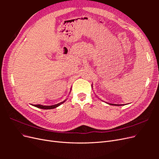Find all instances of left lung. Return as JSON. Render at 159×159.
I'll list each match as a JSON object with an SVG mask.
<instances>
[{
  "label": "left lung",
  "mask_w": 159,
  "mask_h": 159,
  "mask_svg": "<svg viewBox=\"0 0 159 159\" xmlns=\"http://www.w3.org/2000/svg\"><path fill=\"white\" fill-rule=\"evenodd\" d=\"M110 105H117V106H119V105H119V104H110Z\"/></svg>",
  "instance_id": "left-lung-1"
}]
</instances>
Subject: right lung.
<instances>
[{
    "instance_id": "right-lung-1",
    "label": "right lung",
    "mask_w": 159,
    "mask_h": 159,
    "mask_svg": "<svg viewBox=\"0 0 159 159\" xmlns=\"http://www.w3.org/2000/svg\"><path fill=\"white\" fill-rule=\"evenodd\" d=\"M65 102V101L62 102L60 103H57L56 105H50V106H45V105H34V106H35L38 108H40V109H54L57 107H58L59 105H60L61 103H63Z\"/></svg>"
}]
</instances>
